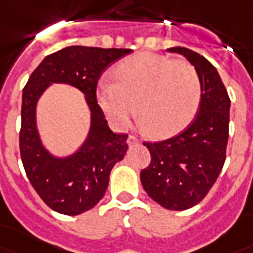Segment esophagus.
<instances>
[{
    "label": "esophagus",
    "mask_w": 253,
    "mask_h": 253,
    "mask_svg": "<svg viewBox=\"0 0 253 253\" xmlns=\"http://www.w3.org/2000/svg\"><path fill=\"white\" fill-rule=\"evenodd\" d=\"M138 138H136V136H134V135H130L128 136V139H127V143H128V145H135V143H138Z\"/></svg>",
    "instance_id": "obj_1"
}]
</instances>
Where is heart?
<instances>
[{
  "mask_svg": "<svg viewBox=\"0 0 253 253\" xmlns=\"http://www.w3.org/2000/svg\"><path fill=\"white\" fill-rule=\"evenodd\" d=\"M201 80L186 61L150 52L127 57L115 69V82L100 80L99 106L117 128L134 111L157 138L175 135L192 123L201 104Z\"/></svg>",
  "mask_w": 253,
  "mask_h": 253,
  "instance_id": "b5f03b06",
  "label": "heart"
}]
</instances>
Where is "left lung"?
Here are the masks:
<instances>
[{"label": "left lung", "mask_w": 253, "mask_h": 253, "mask_svg": "<svg viewBox=\"0 0 253 253\" xmlns=\"http://www.w3.org/2000/svg\"><path fill=\"white\" fill-rule=\"evenodd\" d=\"M201 80L197 117L184 131L161 142H145L150 165L141 171L146 193L169 211H185L203 201L225 162L231 100L217 69L197 52L173 46Z\"/></svg>", "instance_id": "obj_1"}]
</instances>
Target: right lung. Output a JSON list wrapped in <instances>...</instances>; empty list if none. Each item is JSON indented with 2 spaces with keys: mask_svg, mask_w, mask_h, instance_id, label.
Wrapping results in <instances>:
<instances>
[{
  "mask_svg": "<svg viewBox=\"0 0 253 253\" xmlns=\"http://www.w3.org/2000/svg\"><path fill=\"white\" fill-rule=\"evenodd\" d=\"M131 49L72 45L46 56L22 91L20 153L24 169L41 200L56 212L76 216L92 209L108 186L111 169L123 160L127 134H115L108 127L96 100V85L108 65ZM52 83L76 86L84 93L91 111L87 139L74 155L60 159L46 150L36 125V106Z\"/></svg>",
  "mask_w": 253,
  "mask_h": 253,
  "instance_id": "add662e5",
  "label": "right lung"
}]
</instances>
